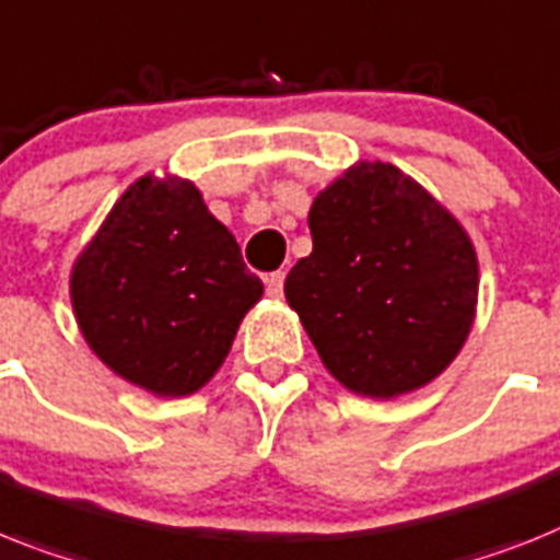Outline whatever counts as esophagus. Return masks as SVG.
Listing matches in <instances>:
<instances>
[{"mask_svg": "<svg viewBox=\"0 0 560 560\" xmlns=\"http://www.w3.org/2000/svg\"><path fill=\"white\" fill-rule=\"evenodd\" d=\"M265 284H267V293H270L272 299H279V295L284 293V270L270 272V276L265 279Z\"/></svg>", "mask_w": 560, "mask_h": 560, "instance_id": "obj_1", "label": "esophagus"}]
</instances>
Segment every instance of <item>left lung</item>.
Returning <instances> with one entry per match:
<instances>
[{"label":"left lung","mask_w":560,"mask_h":560,"mask_svg":"<svg viewBox=\"0 0 560 560\" xmlns=\"http://www.w3.org/2000/svg\"><path fill=\"white\" fill-rule=\"evenodd\" d=\"M313 253L284 295L327 373L364 398H398L453 364L478 307L464 224L389 162H355L313 199Z\"/></svg>","instance_id":"8db88e82"}]
</instances>
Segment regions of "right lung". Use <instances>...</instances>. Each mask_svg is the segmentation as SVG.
<instances>
[{"label":"right lung","mask_w":560,"mask_h":560,"mask_svg":"<svg viewBox=\"0 0 560 560\" xmlns=\"http://www.w3.org/2000/svg\"><path fill=\"white\" fill-rule=\"evenodd\" d=\"M265 284L182 176L136 178L70 270L79 332L113 373L159 398L219 373Z\"/></svg>","instance_id":"right-lung-1"}]
</instances>
